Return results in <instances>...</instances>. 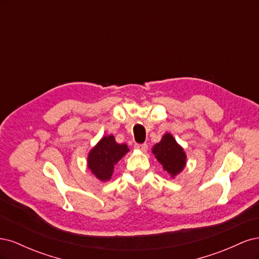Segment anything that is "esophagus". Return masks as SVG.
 Returning a JSON list of instances; mask_svg holds the SVG:
<instances>
[{"instance_id":"esophagus-1","label":"esophagus","mask_w":259,"mask_h":259,"mask_svg":"<svg viewBox=\"0 0 259 259\" xmlns=\"http://www.w3.org/2000/svg\"><path fill=\"white\" fill-rule=\"evenodd\" d=\"M135 148L137 149V150L146 152L147 149H148V145H147V144H136V145H135Z\"/></svg>"}]
</instances>
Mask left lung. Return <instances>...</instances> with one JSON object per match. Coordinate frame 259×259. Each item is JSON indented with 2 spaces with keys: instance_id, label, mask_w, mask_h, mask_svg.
<instances>
[{
  "instance_id": "left-lung-1",
  "label": "left lung",
  "mask_w": 259,
  "mask_h": 259,
  "mask_svg": "<svg viewBox=\"0 0 259 259\" xmlns=\"http://www.w3.org/2000/svg\"><path fill=\"white\" fill-rule=\"evenodd\" d=\"M152 152L156 160L163 165V168L170 174L171 177L179 174L186 165V153L184 152V149L168 133L162 137L160 143L154 145Z\"/></svg>"
}]
</instances>
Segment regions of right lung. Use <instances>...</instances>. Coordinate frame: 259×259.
Wrapping results in <instances>:
<instances>
[{
    "mask_svg": "<svg viewBox=\"0 0 259 259\" xmlns=\"http://www.w3.org/2000/svg\"><path fill=\"white\" fill-rule=\"evenodd\" d=\"M127 152L126 145L117 144L112 135L105 136L91 150L88 159L89 168L98 179L106 182L110 179L115 164Z\"/></svg>",
    "mask_w": 259,
    "mask_h": 259,
    "instance_id": "obj_1",
    "label": "right lung"
}]
</instances>
